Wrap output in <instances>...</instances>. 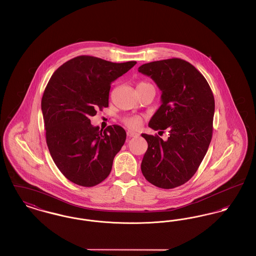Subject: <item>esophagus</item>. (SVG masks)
Here are the masks:
<instances>
[{"mask_svg":"<svg viewBox=\"0 0 256 256\" xmlns=\"http://www.w3.org/2000/svg\"><path fill=\"white\" fill-rule=\"evenodd\" d=\"M126 134H128V137H137V136H139V134L136 132H134V130H128Z\"/></svg>","mask_w":256,"mask_h":256,"instance_id":"34e87169","label":"esophagus"}]
</instances>
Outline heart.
I'll use <instances>...</instances> for the list:
<instances>
[{"label": "heart", "instance_id": "1", "mask_svg": "<svg viewBox=\"0 0 256 256\" xmlns=\"http://www.w3.org/2000/svg\"><path fill=\"white\" fill-rule=\"evenodd\" d=\"M138 85H150L149 83H146V82H141L139 83ZM124 122L130 126V128H137L141 124V118L138 117V116H132V117H128L124 120Z\"/></svg>", "mask_w": 256, "mask_h": 256}]
</instances>
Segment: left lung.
<instances>
[{"label":"left lung","instance_id":"left-lung-1","mask_svg":"<svg viewBox=\"0 0 256 256\" xmlns=\"http://www.w3.org/2000/svg\"><path fill=\"white\" fill-rule=\"evenodd\" d=\"M162 90V106L149 126L168 130L169 137L142 134L148 143L141 171L154 186L174 188L196 174L210 145L212 136L214 98L210 86L196 68L186 60L173 58L139 66Z\"/></svg>","mask_w":256,"mask_h":256}]
</instances>
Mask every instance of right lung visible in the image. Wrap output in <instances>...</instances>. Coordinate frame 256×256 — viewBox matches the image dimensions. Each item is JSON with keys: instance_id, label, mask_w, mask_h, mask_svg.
Here are the masks:
<instances>
[{"instance_id": "obj_1", "label": "right lung", "mask_w": 256, "mask_h": 256, "mask_svg": "<svg viewBox=\"0 0 256 256\" xmlns=\"http://www.w3.org/2000/svg\"><path fill=\"white\" fill-rule=\"evenodd\" d=\"M136 64L78 56L51 76L42 100L46 143L68 180L89 188L110 174L126 134L118 124L100 130L90 124V118L98 109L108 107L111 83Z\"/></svg>"}]
</instances>
